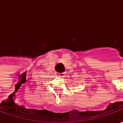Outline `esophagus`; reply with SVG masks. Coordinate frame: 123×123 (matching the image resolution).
Returning <instances> with one entry per match:
<instances>
[{"mask_svg": "<svg viewBox=\"0 0 123 123\" xmlns=\"http://www.w3.org/2000/svg\"><path fill=\"white\" fill-rule=\"evenodd\" d=\"M58 74H59V76H61V78H64V73H57Z\"/></svg>", "mask_w": 123, "mask_h": 123, "instance_id": "1", "label": "esophagus"}]
</instances>
